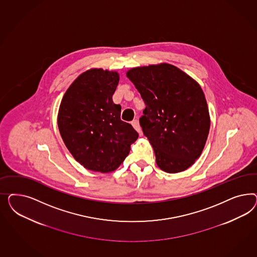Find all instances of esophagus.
I'll use <instances>...</instances> for the list:
<instances>
[{
    "label": "esophagus",
    "mask_w": 257,
    "mask_h": 257,
    "mask_svg": "<svg viewBox=\"0 0 257 257\" xmlns=\"http://www.w3.org/2000/svg\"><path fill=\"white\" fill-rule=\"evenodd\" d=\"M133 127L137 130V132L141 134V127H140V122H139V119H134L132 121Z\"/></svg>",
    "instance_id": "obj_1"
}]
</instances>
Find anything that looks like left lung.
<instances>
[{"label": "left lung", "mask_w": 257, "mask_h": 257, "mask_svg": "<svg viewBox=\"0 0 257 257\" xmlns=\"http://www.w3.org/2000/svg\"><path fill=\"white\" fill-rule=\"evenodd\" d=\"M126 75L146 104L140 126L157 166L169 173L186 171L201 156L210 128L201 86L166 63L134 68Z\"/></svg>", "instance_id": "left-lung-1"}]
</instances>
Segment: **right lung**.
Instances as JSON below:
<instances>
[{"label":"right lung","instance_id":"obj_1","mask_svg":"<svg viewBox=\"0 0 257 257\" xmlns=\"http://www.w3.org/2000/svg\"><path fill=\"white\" fill-rule=\"evenodd\" d=\"M116 71L86 70L70 85L60 103L57 124L70 154L87 170L115 171L139 138L120 119L119 104L112 96L118 84Z\"/></svg>","mask_w":257,"mask_h":257}]
</instances>
